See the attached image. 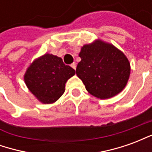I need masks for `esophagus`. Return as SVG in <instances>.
I'll list each match as a JSON object with an SVG mask.
<instances>
[{"label": "esophagus", "mask_w": 152, "mask_h": 152, "mask_svg": "<svg viewBox=\"0 0 152 152\" xmlns=\"http://www.w3.org/2000/svg\"><path fill=\"white\" fill-rule=\"evenodd\" d=\"M71 66H72V68L74 70H76V63H72V64H71Z\"/></svg>", "instance_id": "34e87169"}]
</instances>
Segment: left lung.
Masks as SVG:
<instances>
[{
  "label": "left lung",
  "mask_w": 152,
  "mask_h": 152,
  "mask_svg": "<svg viewBox=\"0 0 152 152\" xmlns=\"http://www.w3.org/2000/svg\"><path fill=\"white\" fill-rule=\"evenodd\" d=\"M76 75L86 90L98 99H107L121 93L130 75V63L123 52L101 40L85 45L79 53Z\"/></svg>",
  "instance_id": "left-lung-1"
}]
</instances>
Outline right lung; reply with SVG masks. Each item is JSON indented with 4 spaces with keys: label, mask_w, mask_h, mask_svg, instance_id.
<instances>
[{
    "label": "right lung",
    "mask_w": 152,
    "mask_h": 152,
    "mask_svg": "<svg viewBox=\"0 0 152 152\" xmlns=\"http://www.w3.org/2000/svg\"><path fill=\"white\" fill-rule=\"evenodd\" d=\"M75 74L76 71L65 65L61 58L45 53L29 66L25 72L24 81L40 102L50 104L63 95L65 84Z\"/></svg>",
    "instance_id": "add662e5"
}]
</instances>
